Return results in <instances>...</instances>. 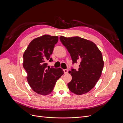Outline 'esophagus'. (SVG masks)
Returning <instances> with one entry per match:
<instances>
[{"instance_id": "esophagus-1", "label": "esophagus", "mask_w": 123, "mask_h": 123, "mask_svg": "<svg viewBox=\"0 0 123 123\" xmlns=\"http://www.w3.org/2000/svg\"><path fill=\"white\" fill-rule=\"evenodd\" d=\"M63 71H64L65 74H67V73H68V71L67 69H64Z\"/></svg>"}]
</instances>
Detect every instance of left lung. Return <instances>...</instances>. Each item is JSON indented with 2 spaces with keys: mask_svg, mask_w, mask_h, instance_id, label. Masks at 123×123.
<instances>
[{
  "mask_svg": "<svg viewBox=\"0 0 123 123\" xmlns=\"http://www.w3.org/2000/svg\"><path fill=\"white\" fill-rule=\"evenodd\" d=\"M70 53L72 64L80 62L79 69L71 68L72 80L68 84L71 92L81 95L90 91L101 76L104 62L101 52L96 44L79 36L59 37Z\"/></svg>",
  "mask_w": 123,
  "mask_h": 123,
  "instance_id": "1",
  "label": "left lung"
}]
</instances>
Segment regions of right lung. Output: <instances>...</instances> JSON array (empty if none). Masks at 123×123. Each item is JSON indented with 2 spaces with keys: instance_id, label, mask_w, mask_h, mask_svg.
Here are the masks:
<instances>
[{
  "instance_id": "obj_1",
  "label": "right lung",
  "mask_w": 123,
  "mask_h": 123,
  "mask_svg": "<svg viewBox=\"0 0 123 123\" xmlns=\"http://www.w3.org/2000/svg\"><path fill=\"white\" fill-rule=\"evenodd\" d=\"M57 36L44 35L33 39L23 55V67L28 74L27 80L36 93L46 95L52 92L56 81L64 72L61 68H50L47 62H52Z\"/></svg>"
}]
</instances>
